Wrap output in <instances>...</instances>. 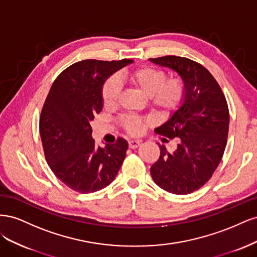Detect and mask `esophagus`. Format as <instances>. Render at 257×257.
<instances>
[{"label": "esophagus", "instance_id": "34e87169", "mask_svg": "<svg viewBox=\"0 0 257 257\" xmlns=\"http://www.w3.org/2000/svg\"><path fill=\"white\" fill-rule=\"evenodd\" d=\"M139 145H141V142L139 141H130L128 142V147L131 148V149H136V148L139 147Z\"/></svg>", "mask_w": 257, "mask_h": 257}]
</instances>
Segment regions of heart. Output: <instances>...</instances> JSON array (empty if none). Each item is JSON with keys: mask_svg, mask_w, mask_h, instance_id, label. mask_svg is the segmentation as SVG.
<instances>
[{"mask_svg": "<svg viewBox=\"0 0 257 257\" xmlns=\"http://www.w3.org/2000/svg\"><path fill=\"white\" fill-rule=\"evenodd\" d=\"M167 78L166 73L153 66H141L125 74L128 84L148 98V104L157 112L168 115L179 109L185 98V83L179 78ZM121 85L114 76L108 78L100 90V98L105 107H113L120 96ZM119 125L127 134L135 136L142 133L146 124L151 120L141 116L123 115L118 121Z\"/></svg>", "mask_w": 257, "mask_h": 257, "instance_id": "heart-1", "label": "heart"}]
</instances>
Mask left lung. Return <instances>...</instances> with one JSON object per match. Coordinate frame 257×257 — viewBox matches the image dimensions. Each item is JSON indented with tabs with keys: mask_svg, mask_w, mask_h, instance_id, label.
<instances>
[{
	"mask_svg": "<svg viewBox=\"0 0 257 257\" xmlns=\"http://www.w3.org/2000/svg\"><path fill=\"white\" fill-rule=\"evenodd\" d=\"M150 61L174 69L186 90L182 106L155 128L157 134L177 138L179 144L173 151L159 146L160 158L150 173L161 189L185 195L205 185L223 158L229 126L227 102L214 77L197 62L177 56Z\"/></svg>",
	"mask_w": 257,
	"mask_h": 257,
	"instance_id": "1",
	"label": "left lung"
}]
</instances>
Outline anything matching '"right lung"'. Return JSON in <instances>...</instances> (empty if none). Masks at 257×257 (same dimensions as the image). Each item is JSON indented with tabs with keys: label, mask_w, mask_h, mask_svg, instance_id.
<instances>
[{
	"label": "right lung",
	"mask_w": 257,
	"mask_h": 257,
	"mask_svg": "<svg viewBox=\"0 0 257 257\" xmlns=\"http://www.w3.org/2000/svg\"><path fill=\"white\" fill-rule=\"evenodd\" d=\"M132 62H77L57 77L46 97L40 118L45 158L56 177L76 192L85 194L106 188L125 159V139L97 147L90 123L103 109L100 90L106 79Z\"/></svg>",
	"instance_id": "obj_1"
}]
</instances>
